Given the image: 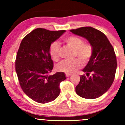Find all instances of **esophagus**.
I'll use <instances>...</instances> for the list:
<instances>
[{"label":"esophagus","instance_id":"obj_1","mask_svg":"<svg viewBox=\"0 0 125 125\" xmlns=\"http://www.w3.org/2000/svg\"><path fill=\"white\" fill-rule=\"evenodd\" d=\"M72 75V74H70V73H66V77H69L71 76Z\"/></svg>","mask_w":125,"mask_h":125}]
</instances>
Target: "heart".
Returning a JSON list of instances; mask_svg holds the SVG:
<instances>
[{
  "mask_svg": "<svg viewBox=\"0 0 125 125\" xmlns=\"http://www.w3.org/2000/svg\"><path fill=\"white\" fill-rule=\"evenodd\" d=\"M63 42L67 46L74 50V58L77 57L83 63L85 64L89 61L93 53L91 44L84 43L82 39L74 36H70L64 38ZM61 51L60 46L58 43L53 42L50 46L49 54L52 59L58 61L59 58ZM82 66L81 62L77 59L73 61H63L57 65V69L66 73H73Z\"/></svg>",
  "mask_w": 125,
  "mask_h": 125,
  "instance_id": "1",
  "label": "heart"
}]
</instances>
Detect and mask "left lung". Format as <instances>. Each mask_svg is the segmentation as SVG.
Returning a JSON list of instances; mask_svg holds the SVG:
<instances>
[{
	"label": "left lung",
	"mask_w": 125,
	"mask_h": 125,
	"mask_svg": "<svg viewBox=\"0 0 125 125\" xmlns=\"http://www.w3.org/2000/svg\"><path fill=\"white\" fill-rule=\"evenodd\" d=\"M70 31L87 39L93 49L91 58L82 70L86 76H81L76 92L83 98H97L106 92L114 81L117 67L114 49L104 33L94 28L82 27Z\"/></svg>",
	"instance_id": "8db88e82"
}]
</instances>
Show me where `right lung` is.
Masks as SVG:
<instances>
[{"mask_svg":"<svg viewBox=\"0 0 125 125\" xmlns=\"http://www.w3.org/2000/svg\"><path fill=\"white\" fill-rule=\"evenodd\" d=\"M65 31L36 29L26 36L20 44L16 72L21 89L36 102H50L59 95L60 83L66 76L63 72L49 74L53 68L49 48Z\"/></svg>","mask_w":125,"mask_h":125,"instance_id":"add662e5","label":"right lung"}]
</instances>
